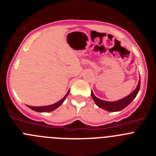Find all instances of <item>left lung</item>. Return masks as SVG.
<instances>
[{
  "label": "left lung",
  "mask_w": 156,
  "mask_h": 156,
  "mask_svg": "<svg viewBox=\"0 0 156 156\" xmlns=\"http://www.w3.org/2000/svg\"><path fill=\"white\" fill-rule=\"evenodd\" d=\"M140 80H139V82L137 83V86L134 90L130 94L126 96L124 98H122L120 100H118L116 101H106L101 100V99L98 98L91 90V97L93 100L94 101L95 104L97 105L98 107L105 109L108 112H119L120 110L126 108L128 105L131 103L132 101L136 98L137 93H138L139 90H140Z\"/></svg>",
  "instance_id": "obj_1"
}]
</instances>
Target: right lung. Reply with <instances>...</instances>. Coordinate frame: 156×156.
Segmentation results:
<instances>
[{
  "label": "right lung",
  "instance_id": "1",
  "mask_svg": "<svg viewBox=\"0 0 156 156\" xmlns=\"http://www.w3.org/2000/svg\"><path fill=\"white\" fill-rule=\"evenodd\" d=\"M69 93V90L66 94L65 95L64 98H62L61 100L58 101V102L55 103L53 105H46V106H30V105H27L30 108H31L32 110H34V111L36 112H51L54 111L55 109L59 107V106L61 105L63 102H64V101L66 100V97L68 96Z\"/></svg>",
  "mask_w": 156,
  "mask_h": 156
}]
</instances>
